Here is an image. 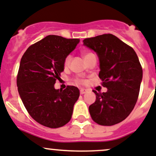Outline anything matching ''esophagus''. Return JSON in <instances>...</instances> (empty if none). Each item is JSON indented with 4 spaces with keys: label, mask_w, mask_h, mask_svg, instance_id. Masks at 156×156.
I'll list each match as a JSON object with an SVG mask.
<instances>
[{
    "label": "esophagus",
    "mask_w": 156,
    "mask_h": 156,
    "mask_svg": "<svg viewBox=\"0 0 156 156\" xmlns=\"http://www.w3.org/2000/svg\"><path fill=\"white\" fill-rule=\"evenodd\" d=\"M87 92V90L86 89H84V88H81V89H80V94H84L85 93Z\"/></svg>",
    "instance_id": "esophagus-1"
}]
</instances>
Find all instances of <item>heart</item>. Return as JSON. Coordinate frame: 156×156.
<instances>
[{
	"mask_svg": "<svg viewBox=\"0 0 156 156\" xmlns=\"http://www.w3.org/2000/svg\"><path fill=\"white\" fill-rule=\"evenodd\" d=\"M91 55H94V54L89 51H85L83 53V57H84V58H85V59H87L88 57L91 56ZM71 55H68V56L65 58V61H64V66H65V68H67V67L69 65L70 62H71ZM75 82L76 83V84H78V85H84V84H85L86 81H85V80L81 79V78H76V79H75Z\"/></svg>",
	"mask_w": 156,
	"mask_h": 156,
	"instance_id": "heart-1",
	"label": "heart"
}]
</instances>
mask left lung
Instances as JSON below:
<instances>
[{"label":"left lung","mask_w":156,"mask_h":156,"mask_svg":"<svg viewBox=\"0 0 156 156\" xmlns=\"http://www.w3.org/2000/svg\"><path fill=\"white\" fill-rule=\"evenodd\" d=\"M84 45L98 55L99 78L106 92L96 94V101L89 106L92 120L101 126H111L129 115L139 97L142 68L139 58L129 45L112 34L83 40Z\"/></svg>","instance_id":"left-lung-1"}]
</instances>
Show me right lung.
<instances>
[{
	"mask_svg": "<svg viewBox=\"0 0 156 156\" xmlns=\"http://www.w3.org/2000/svg\"><path fill=\"white\" fill-rule=\"evenodd\" d=\"M79 42L48 35L31 44L21 58L17 76L19 94L28 114L39 124L56 129L71 119L79 97L77 87L55 89L56 80L64 71V61Z\"/></svg>",
	"mask_w": 156,
	"mask_h": 156,
	"instance_id": "obj_1",
	"label": "right lung"
}]
</instances>
